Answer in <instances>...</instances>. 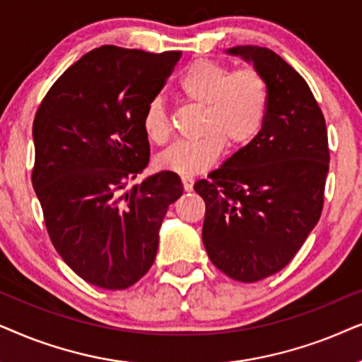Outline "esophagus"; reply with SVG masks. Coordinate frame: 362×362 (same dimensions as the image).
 <instances>
[{
	"mask_svg": "<svg viewBox=\"0 0 362 362\" xmlns=\"http://www.w3.org/2000/svg\"><path fill=\"white\" fill-rule=\"evenodd\" d=\"M182 185H184L185 192H192V189H194V178H192V177H182Z\"/></svg>",
	"mask_w": 362,
	"mask_h": 362,
	"instance_id": "34e87169",
	"label": "esophagus"
}]
</instances>
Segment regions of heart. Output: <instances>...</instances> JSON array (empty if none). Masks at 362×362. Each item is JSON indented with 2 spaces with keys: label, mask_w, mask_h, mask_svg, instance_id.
<instances>
[{
  "label": "heart",
  "mask_w": 362,
  "mask_h": 362,
  "mask_svg": "<svg viewBox=\"0 0 362 362\" xmlns=\"http://www.w3.org/2000/svg\"><path fill=\"white\" fill-rule=\"evenodd\" d=\"M178 90L204 107L200 131L194 141H180L158 156V165L182 177H192L218 160L223 142L242 147L257 136L268 110V84L253 67L230 72L220 62L197 59L178 79ZM142 127L152 142L162 144L170 134L165 105L153 98L144 109Z\"/></svg>",
  "instance_id": "b5f03b06"
}]
</instances>
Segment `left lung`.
I'll list each match as a JSON object with an SVG mask.
<instances>
[{
    "instance_id": "8db88e82",
    "label": "left lung",
    "mask_w": 362,
    "mask_h": 362,
    "mask_svg": "<svg viewBox=\"0 0 362 362\" xmlns=\"http://www.w3.org/2000/svg\"><path fill=\"white\" fill-rule=\"evenodd\" d=\"M226 54L267 79V117L250 144L194 189L205 200L202 240L211 263L255 283L285 268L316 226L329 148L315 95L283 57L259 46H235Z\"/></svg>"
}]
</instances>
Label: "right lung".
I'll use <instances>...</instances> for the list:
<instances>
[{
    "mask_svg": "<svg viewBox=\"0 0 362 362\" xmlns=\"http://www.w3.org/2000/svg\"><path fill=\"white\" fill-rule=\"evenodd\" d=\"M182 52L103 46L47 90L33 124V187L56 252L90 285L125 290L156 259L158 230L184 192L162 170L120 194L148 165L144 109Z\"/></svg>",
    "mask_w": 362,
    "mask_h": 362,
    "instance_id": "add662e5",
    "label": "right lung"
}]
</instances>
